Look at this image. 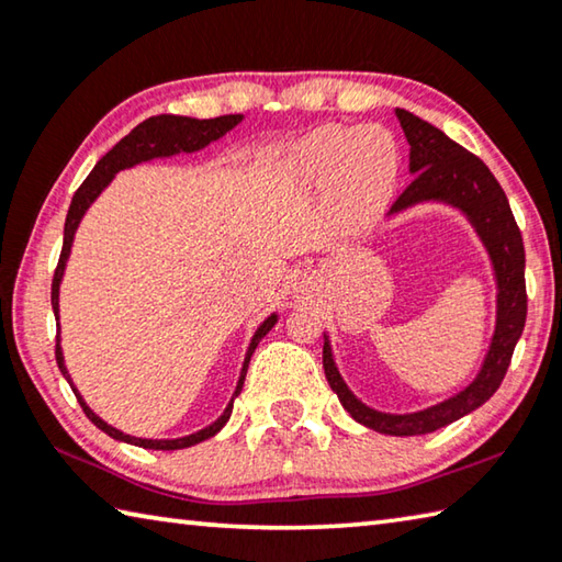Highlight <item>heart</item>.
Returning a JSON list of instances; mask_svg holds the SVG:
<instances>
[{
	"instance_id": "1",
	"label": "heart",
	"mask_w": 562,
	"mask_h": 562,
	"mask_svg": "<svg viewBox=\"0 0 562 562\" xmlns=\"http://www.w3.org/2000/svg\"><path fill=\"white\" fill-rule=\"evenodd\" d=\"M291 172L318 182L330 177V216L342 234H362L380 220L400 177L397 143L385 127L326 125L291 147Z\"/></svg>"
}]
</instances>
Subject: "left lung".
<instances>
[{
	"mask_svg": "<svg viewBox=\"0 0 562 562\" xmlns=\"http://www.w3.org/2000/svg\"><path fill=\"white\" fill-rule=\"evenodd\" d=\"M395 115L409 143V175L415 180L392 204L387 220L417 210L422 204H441L464 216L481 249L486 251L496 281L494 333L481 368L469 385L437 405L415 412H382L366 405L342 380L328 333H323V370L342 409L358 425L387 437H417L479 409L498 390L526 326V251L506 194L488 167L415 113L397 108Z\"/></svg>",
	"mask_w": 562,
	"mask_h": 562,
	"instance_id": "left-lung-1",
	"label": "left lung"
}]
</instances>
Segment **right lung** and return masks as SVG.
Returning a JSON list of instances; mask_svg holds the SVG:
<instances>
[{"label":"right lung","instance_id":"right-lung-1","mask_svg":"<svg viewBox=\"0 0 562 562\" xmlns=\"http://www.w3.org/2000/svg\"><path fill=\"white\" fill-rule=\"evenodd\" d=\"M244 121V115H220V117H210V121H200V117H187V115H153L143 121L137 127H133L131 133H127L121 143L113 145V150H108L101 160L95 162V167L91 170V175L86 177V182L78 187L71 206H68V214H66V224H64V249H61V259H58L56 266V273H54V283H52V308H54V316H56V362H58V370H61V375L66 378L68 385H71L74 395L78 400V405L83 407L86 417L93 422V425L105 431L108 437H113L117 441H125V445H133V447H143V449H160V451H172V449H187V447H194L200 445L204 439H212L216 431H220L226 422L232 417V409H234V400L241 395V387H244V380H246V370H249V360L254 356L256 346H259L261 338L269 333L276 323H279V313H271V316H266L263 323L259 328L254 330V336L249 340V348H246V356L241 362V372H239V380H236V387H234V395L229 400V405L224 407V412L220 417H216L212 425H206L202 429L192 431V435H184V437H175V439H145V437H133L127 435V431L115 429L113 425H108L105 419H101L95 415V412L88 407V402L83 400L81 392L74 385L71 375H68V368H66V360H64V348H61V323H58V296H61V281H64V273H66V263H68V256H71V246L76 239V232H78V224L88 212V206H91L98 196L103 194V190L108 184L113 182V177L121 172V170H131V167L140 165V162H150V160H160V157H175L180 153H196V150H204L206 145L220 140L226 133L232 131Z\"/></svg>","mask_w":562,"mask_h":562}]
</instances>
